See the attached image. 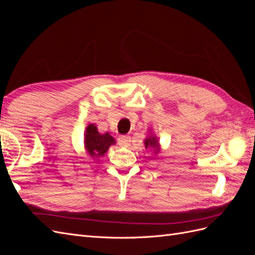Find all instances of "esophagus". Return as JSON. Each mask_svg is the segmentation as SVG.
<instances>
[{
    "instance_id": "1",
    "label": "esophagus",
    "mask_w": 255,
    "mask_h": 255,
    "mask_svg": "<svg viewBox=\"0 0 255 255\" xmlns=\"http://www.w3.org/2000/svg\"><path fill=\"white\" fill-rule=\"evenodd\" d=\"M129 142H130V137L129 136H128V135H121V136H119L118 143L120 145L127 146V145L129 144Z\"/></svg>"
}]
</instances>
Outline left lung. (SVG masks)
I'll return each instance as SVG.
<instances>
[{
    "mask_svg": "<svg viewBox=\"0 0 255 255\" xmlns=\"http://www.w3.org/2000/svg\"><path fill=\"white\" fill-rule=\"evenodd\" d=\"M144 144H145V148H149V146H151V148H156V150L158 151V142L155 138H153V137L148 138V139H145Z\"/></svg>",
    "mask_w": 255,
    "mask_h": 255,
    "instance_id": "left-lung-1",
    "label": "left lung"
}]
</instances>
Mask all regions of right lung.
Segmentation results:
<instances>
[{"label": "right lung", "mask_w": 255, "mask_h": 255, "mask_svg": "<svg viewBox=\"0 0 255 255\" xmlns=\"http://www.w3.org/2000/svg\"><path fill=\"white\" fill-rule=\"evenodd\" d=\"M115 142V139L109 133L101 135L94 125L87 127L86 133H85V146L91 157L98 158L104 155V153Z\"/></svg>", "instance_id": "obj_1"}]
</instances>
